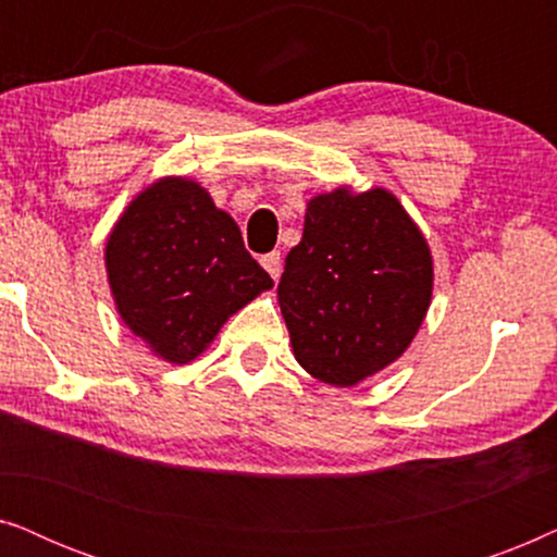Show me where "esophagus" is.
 <instances>
[{
    "label": "esophagus",
    "mask_w": 557,
    "mask_h": 557,
    "mask_svg": "<svg viewBox=\"0 0 557 557\" xmlns=\"http://www.w3.org/2000/svg\"><path fill=\"white\" fill-rule=\"evenodd\" d=\"M261 265L265 271H269V276L276 281L281 276V269H284V261H281V253L278 250H271V253H265L261 258Z\"/></svg>",
    "instance_id": "1"
}]
</instances>
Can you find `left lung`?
Here are the masks:
<instances>
[{
    "mask_svg": "<svg viewBox=\"0 0 557 557\" xmlns=\"http://www.w3.org/2000/svg\"><path fill=\"white\" fill-rule=\"evenodd\" d=\"M276 294L296 362L326 385L352 387L398 360L421 330L433 296L429 240L391 189L342 185L307 202Z\"/></svg>",
    "mask_w": 557,
    "mask_h": 557,
    "instance_id": "8db88e82",
    "label": "left lung"
}]
</instances>
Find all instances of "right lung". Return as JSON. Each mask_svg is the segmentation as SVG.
<instances>
[{"instance_id":"obj_1","label":"right lung","mask_w":557,"mask_h":557,"mask_svg":"<svg viewBox=\"0 0 557 557\" xmlns=\"http://www.w3.org/2000/svg\"><path fill=\"white\" fill-rule=\"evenodd\" d=\"M106 276L121 322L159 360L187 364L273 281L240 227L189 177H159L126 205L106 238Z\"/></svg>"}]
</instances>
